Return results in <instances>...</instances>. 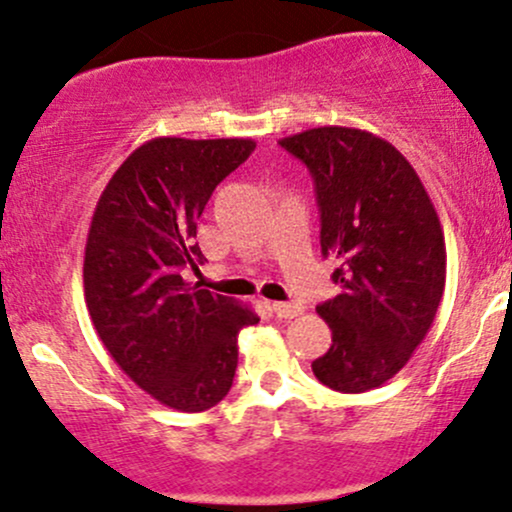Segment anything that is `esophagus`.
I'll return each instance as SVG.
<instances>
[{"label": "esophagus", "mask_w": 512, "mask_h": 512, "mask_svg": "<svg viewBox=\"0 0 512 512\" xmlns=\"http://www.w3.org/2000/svg\"><path fill=\"white\" fill-rule=\"evenodd\" d=\"M270 309H272V314L277 316V319H294V316H299L301 311H304V306H301V304H284V301H274Z\"/></svg>", "instance_id": "34e87169"}]
</instances>
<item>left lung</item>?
I'll return each instance as SVG.
<instances>
[{
	"instance_id": "1",
	"label": "left lung",
	"mask_w": 512,
	"mask_h": 512,
	"mask_svg": "<svg viewBox=\"0 0 512 512\" xmlns=\"http://www.w3.org/2000/svg\"><path fill=\"white\" fill-rule=\"evenodd\" d=\"M314 176L321 255L338 262L341 294L316 306L331 346L311 363L338 392H365L400 373L444 297L439 215L412 164L355 127H314L279 139Z\"/></svg>"
}]
</instances>
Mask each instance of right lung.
Segmentation results:
<instances>
[{"mask_svg": "<svg viewBox=\"0 0 512 512\" xmlns=\"http://www.w3.org/2000/svg\"><path fill=\"white\" fill-rule=\"evenodd\" d=\"M252 139L157 137L107 181L85 242L88 314L115 363L161 405H218L238 368V333L255 309L184 282L198 270L196 242L215 186L252 154Z\"/></svg>", "mask_w": 512, "mask_h": 512, "instance_id": "obj_1", "label": "right lung"}]
</instances>
